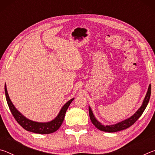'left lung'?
Here are the masks:
<instances>
[{
    "label": "left lung",
    "mask_w": 155,
    "mask_h": 155,
    "mask_svg": "<svg viewBox=\"0 0 155 155\" xmlns=\"http://www.w3.org/2000/svg\"><path fill=\"white\" fill-rule=\"evenodd\" d=\"M151 94V85H149V87L148 89V91H147L146 95L144 98L143 103L141 104V106L140 109H139L135 113L134 115H133L132 116L128 117V119L123 120V121L120 122L119 123H117L113 125H107L104 126L101 124V122H99L96 118L94 117L93 114V112L91 111L90 107H89V114H90V117L92 124L95 126V127L98 128V129L101 130L102 131H104V132H108V133H114L117 132V131L124 130L126 128L130 127V126H132L134 123L137 121L141 115H142L144 110L146 108L148 103L150 100Z\"/></svg>",
    "instance_id": "obj_1"
}]
</instances>
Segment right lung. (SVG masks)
<instances>
[{
    "label": "right lung",
    "mask_w": 155,
    "mask_h": 155,
    "mask_svg": "<svg viewBox=\"0 0 155 155\" xmlns=\"http://www.w3.org/2000/svg\"><path fill=\"white\" fill-rule=\"evenodd\" d=\"M5 92L9 108L12 112L13 116L14 117V118L18 124L23 128H25V130L32 133H39V134H50V133H54L58 130L59 127H61L63 121H64L65 112H66L67 109L69 107L70 103L74 99L73 98L67 102L63 106L61 109L60 110L58 115L54 120H52V121L48 122H38L27 119V117H25L24 115L18 111L9 98V94L7 90L6 84L5 85Z\"/></svg>",
    "instance_id": "add662e5"
}]
</instances>
